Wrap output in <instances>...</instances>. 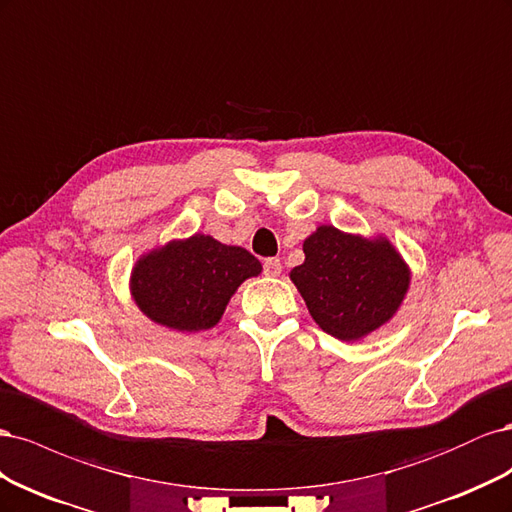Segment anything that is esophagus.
Wrapping results in <instances>:
<instances>
[{"label": "esophagus", "instance_id": "34e87169", "mask_svg": "<svg viewBox=\"0 0 512 512\" xmlns=\"http://www.w3.org/2000/svg\"><path fill=\"white\" fill-rule=\"evenodd\" d=\"M280 273H282V260H280V258H269V260H265V275L277 277Z\"/></svg>", "mask_w": 512, "mask_h": 512}]
</instances>
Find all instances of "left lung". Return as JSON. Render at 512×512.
<instances>
[{
    "mask_svg": "<svg viewBox=\"0 0 512 512\" xmlns=\"http://www.w3.org/2000/svg\"><path fill=\"white\" fill-rule=\"evenodd\" d=\"M303 254L290 280L318 327L335 339L361 342L391 322L406 299L412 271L384 235L322 224L303 241Z\"/></svg>",
    "mask_w": 512,
    "mask_h": 512,
    "instance_id": "obj_1",
    "label": "left lung"
}]
</instances>
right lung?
Instances as JSON below:
<instances>
[{"mask_svg": "<svg viewBox=\"0 0 512 512\" xmlns=\"http://www.w3.org/2000/svg\"><path fill=\"white\" fill-rule=\"evenodd\" d=\"M260 271L258 258L245 247L196 232L138 256L130 294L151 322L179 333H200L222 320L232 294Z\"/></svg>", "mask_w": 512, "mask_h": 512, "instance_id": "right-lung-1", "label": "right lung"}]
</instances>
